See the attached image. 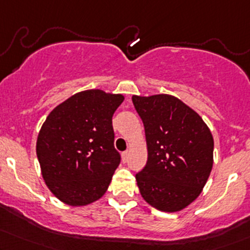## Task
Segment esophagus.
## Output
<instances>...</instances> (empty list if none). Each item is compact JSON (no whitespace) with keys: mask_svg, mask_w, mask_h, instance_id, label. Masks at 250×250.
I'll return each instance as SVG.
<instances>
[{"mask_svg":"<svg viewBox=\"0 0 250 250\" xmlns=\"http://www.w3.org/2000/svg\"><path fill=\"white\" fill-rule=\"evenodd\" d=\"M128 158H129V152H128V150H125V152L122 153V161H123V163H127Z\"/></svg>","mask_w":250,"mask_h":250,"instance_id":"esophagus-1","label":"esophagus"}]
</instances>
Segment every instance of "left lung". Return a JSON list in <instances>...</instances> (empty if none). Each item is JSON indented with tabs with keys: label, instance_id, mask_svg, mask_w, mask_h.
Returning a JSON list of instances; mask_svg holds the SVG:
<instances>
[{
	"label": "left lung",
	"instance_id": "8db88e82",
	"mask_svg": "<svg viewBox=\"0 0 250 250\" xmlns=\"http://www.w3.org/2000/svg\"><path fill=\"white\" fill-rule=\"evenodd\" d=\"M146 133L147 164L135 178L155 209L174 212L204 188L213 163V139L202 117L169 95L133 96Z\"/></svg>",
	"mask_w": 250,
	"mask_h": 250
}]
</instances>
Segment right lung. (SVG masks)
I'll return each instance as SVG.
<instances>
[{
    "label": "right lung",
    "mask_w": 250,
    "mask_h": 250,
    "mask_svg": "<svg viewBox=\"0 0 250 250\" xmlns=\"http://www.w3.org/2000/svg\"><path fill=\"white\" fill-rule=\"evenodd\" d=\"M122 102V95L86 90L59 104L43 122L38 160L46 185L62 202L86 205L105 193L121 163L112 115Z\"/></svg>",
    "instance_id": "obj_1"
}]
</instances>
